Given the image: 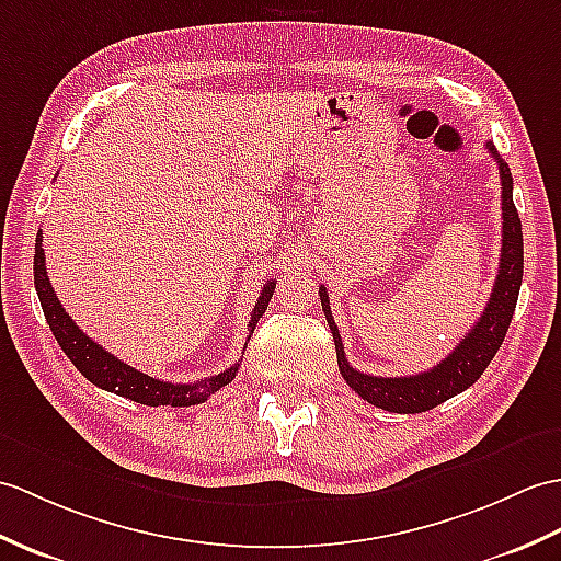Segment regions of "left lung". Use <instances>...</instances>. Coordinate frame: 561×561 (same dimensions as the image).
<instances>
[{
  "mask_svg": "<svg viewBox=\"0 0 561 561\" xmlns=\"http://www.w3.org/2000/svg\"><path fill=\"white\" fill-rule=\"evenodd\" d=\"M488 152L500 167L502 179V255H500V272L494 279L490 301L478 318L473 330L468 332L463 340L457 344L451 354L419 375L407 377H380V375H366L348 366L342 334L336 330V322L330 310V296L328 289L320 284V304L324 310V318L334 336L336 348V363H340L342 377L346 385L363 399L373 403L377 409L392 411V413H421L439 407L442 401L461 394L463 389L471 387L480 375L485 373L490 360L497 354L504 334L510 330V322L514 318L520 279H524V233H520V219L514 205V181L510 164H506L497 148L488 142Z\"/></svg>",
  "mask_w": 561,
  "mask_h": 561,
  "instance_id": "8db88e82",
  "label": "left lung"
}]
</instances>
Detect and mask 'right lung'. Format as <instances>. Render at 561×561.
<instances>
[{"mask_svg":"<svg viewBox=\"0 0 561 561\" xmlns=\"http://www.w3.org/2000/svg\"><path fill=\"white\" fill-rule=\"evenodd\" d=\"M33 279H35V291H37V298H41L47 324L51 334H55V340L59 342L61 351L69 356V360L78 368V373L88 377V380L98 385L100 389H107V392L142 403V407H193V403H203L207 401V397L219 392V389L229 385L239 373V363H233V366L227 368L225 373L205 377L201 382L174 385L126 366L124 360L110 354V351H104L98 342L90 340L83 330H78V324L71 320L69 312L61 308L55 289H51V284L47 279V270H45L43 231H37V239H35ZM275 286L277 282L272 279L263 286V291H260L257 304L251 312L249 340L257 320L263 318V312L267 310Z\"/></svg>","mask_w":561,"mask_h":561,"instance_id":"1","label":"right lung"}]
</instances>
